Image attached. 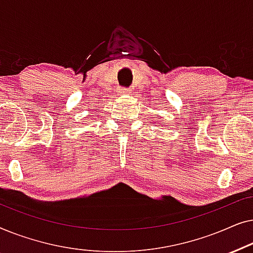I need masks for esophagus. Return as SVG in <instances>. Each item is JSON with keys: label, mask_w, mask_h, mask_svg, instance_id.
I'll return each instance as SVG.
<instances>
[{"label": "esophagus", "mask_w": 253, "mask_h": 253, "mask_svg": "<svg viewBox=\"0 0 253 253\" xmlns=\"http://www.w3.org/2000/svg\"><path fill=\"white\" fill-rule=\"evenodd\" d=\"M119 92H120V94H130L131 89L130 88H120Z\"/></svg>", "instance_id": "esophagus-1"}]
</instances>
